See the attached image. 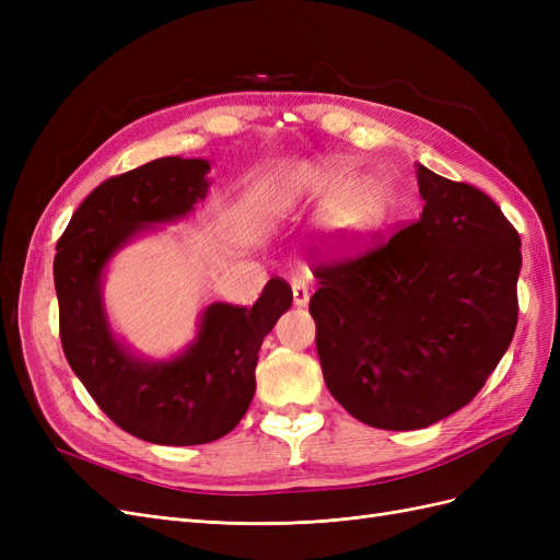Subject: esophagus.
Here are the masks:
<instances>
[{"mask_svg": "<svg viewBox=\"0 0 560 560\" xmlns=\"http://www.w3.org/2000/svg\"><path fill=\"white\" fill-rule=\"evenodd\" d=\"M292 294H294L296 306H308V299H311L308 280L306 278H294L292 280Z\"/></svg>", "mask_w": 560, "mask_h": 560, "instance_id": "1", "label": "esophagus"}]
</instances>
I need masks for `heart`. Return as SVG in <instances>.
Returning a JSON list of instances; mask_svg holds the SVG:
<instances>
[{
  "mask_svg": "<svg viewBox=\"0 0 560 560\" xmlns=\"http://www.w3.org/2000/svg\"><path fill=\"white\" fill-rule=\"evenodd\" d=\"M383 219V202L371 196H358L350 206L338 214V226H343L350 233H366L374 226H378V222Z\"/></svg>",
  "mask_w": 560,
  "mask_h": 560,
  "instance_id": "b5f03b06",
  "label": "heart"
}]
</instances>
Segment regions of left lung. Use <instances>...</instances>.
<instances>
[{"label": "left lung", "mask_w": 560, "mask_h": 560, "mask_svg": "<svg viewBox=\"0 0 560 560\" xmlns=\"http://www.w3.org/2000/svg\"><path fill=\"white\" fill-rule=\"evenodd\" d=\"M425 208L393 238L317 259L315 346L334 399L420 430L477 397L518 322L521 238L498 202L418 165Z\"/></svg>", "instance_id": "1"}]
</instances>
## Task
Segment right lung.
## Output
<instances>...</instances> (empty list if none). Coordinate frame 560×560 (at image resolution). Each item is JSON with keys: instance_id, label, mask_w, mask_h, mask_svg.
Wrapping results in <instances>:
<instances>
[{"instance_id": "add662e5", "label": "right lung", "mask_w": 560, "mask_h": 560, "mask_svg": "<svg viewBox=\"0 0 560 560\" xmlns=\"http://www.w3.org/2000/svg\"><path fill=\"white\" fill-rule=\"evenodd\" d=\"M208 161L165 156L105 179L86 196L56 245L60 343L95 404L128 434L163 446L229 434L254 397L264 336L292 306V287L268 280L252 308L212 303L198 341L171 362L147 364L114 341L100 276L135 231L171 222L206 198Z\"/></svg>"}]
</instances>
